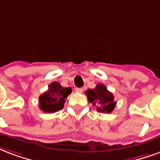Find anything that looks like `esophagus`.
Returning a JSON list of instances; mask_svg holds the SVG:
<instances>
[{"label": "esophagus", "instance_id": "34e87169", "mask_svg": "<svg viewBox=\"0 0 160 160\" xmlns=\"http://www.w3.org/2000/svg\"><path fill=\"white\" fill-rule=\"evenodd\" d=\"M75 91L79 92V93H81L83 91V88H75Z\"/></svg>", "mask_w": 160, "mask_h": 160}]
</instances>
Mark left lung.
<instances>
[{
	"label": "left lung",
	"instance_id": "left-lung-1",
	"mask_svg": "<svg viewBox=\"0 0 160 160\" xmlns=\"http://www.w3.org/2000/svg\"><path fill=\"white\" fill-rule=\"evenodd\" d=\"M85 95L89 102L96 107V111L99 112H112L117 104L113 94L110 92L103 84H98L96 88L87 90Z\"/></svg>",
	"mask_w": 160,
	"mask_h": 160
}]
</instances>
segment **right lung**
Instances as JSON below:
<instances>
[{"label": "right lung", "instance_id": "add662e5", "mask_svg": "<svg viewBox=\"0 0 160 160\" xmlns=\"http://www.w3.org/2000/svg\"><path fill=\"white\" fill-rule=\"evenodd\" d=\"M70 87L64 88L58 82L53 81L48 89L39 96V108L43 112L53 113L64 108L67 96L70 95Z\"/></svg>", "mask_w": 160, "mask_h": 160}]
</instances>
